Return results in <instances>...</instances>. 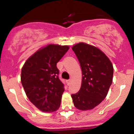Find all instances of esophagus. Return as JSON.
<instances>
[{
  "instance_id": "obj_1",
  "label": "esophagus",
  "mask_w": 134,
  "mask_h": 134,
  "mask_svg": "<svg viewBox=\"0 0 134 134\" xmlns=\"http://www.w3.org/2000/svg\"><path fill=\"white\" fill-rule=\"evenodd\" d=\"M70 82H71V81H70V79H69V80H67V84H68V85H69V84H70Z\"/></svg>"
}]
</instances>
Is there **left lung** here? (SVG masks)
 <instances>
[{"label": "left lung", "mask_w": 134, "mask_h": 134, "mask_svg": "<svg viewBox=\"0 0 134 134\" xmlns=\"http://www.w3.org/2000/svg\"><path fill=\"white\" fill-rule=\"evenodd\" d=\"M82 70V83L78 93L71 95L75 107L80 110L93 109L107 96L113 81L111 61L99 48L85 43L72 48Z\"/></svg>", "instance_id": "obj_1"}]
</instances>
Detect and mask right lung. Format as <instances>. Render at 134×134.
<instances>
[{"mask_svg":"<svg viewBox=\"0 0 134 134\" xmlns=\"http://www.w3.org/2000/svg\"><path fill=\"white\" fill-rule=\"evenodd\" d=\"M68 46L50 44L38 50L26 61L21 81L31 102L43 112L56 111L60 106L64 84L58 78L57 63Z\"/></svg>","mask_w":134,"mask_h":134,"instance_id":"obj_1","label":"right lung"}]
</instances>
